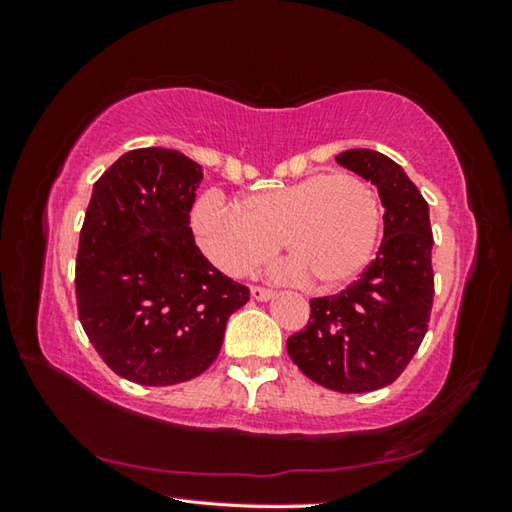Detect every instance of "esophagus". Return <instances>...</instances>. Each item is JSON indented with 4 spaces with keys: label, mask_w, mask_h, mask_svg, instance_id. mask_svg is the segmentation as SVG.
Wrapping results in <instances>:
<instances>
[{
    "label": "esophagus",
    "mask_w": 512,
    "mask_h": 512,
    "mask_svg": "<svg viewBox=\"0 0 512 512\" xmlns=\"http://www.w3.org/2000/svg\"><path fill=\"white\" fill-rule=\"evenodd\" d=\"M250 296H253L259 302H266V300L275 298V291L273 289H264V287H250Z\"/></svg>",
    "instance_id": "34e87169"
}]
</instances>
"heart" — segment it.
<instances>
[{"instance_id": "1", "label": "heart", "mask_w": 512, "mask_h": 512, "mask_svg": "<svg viewBox=\"0 0 512 512\" xmlns=\"http://www.w3.org/2000/svg\"><path fill=\"white\" fill-rule=\"evenodd\" d=\"M379 223V198L357 173H311L250 192L239 205L207 192L192 207L198 246L223 273H253L280 239L291 271L320 289L348 284L366 268Z\"/></svg>"}]
</instances>
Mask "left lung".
<instances>
[{"label":"left lung","mask_w":512,"mask_h":512,"mask_svg":"<svg viewBox=\"0 0 512 512\" xmlns=\"http://www.w3.org/2000/svg\"><path fill=\"white\" fill-rule=\"evenodd\" d=\"M336 162L377 187L384 241L357 282L309 302V323L289 336L287 350L329 391L368 393L393 384L427 334L433 305L429 205L384 153L350 149Z\"/></svg>","instance_id":"1"}]
</instances>
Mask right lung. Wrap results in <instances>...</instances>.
Here are the masks:
<instances>
[{
    "instance_id": "add662e5",
    "label": "right lung",
    "mask_w": 512,
    "mask_h": 512,
    "mask_svg": "<svg viewBox=\"0 0 512 512\" xmlns=\"http://www.w3.org/2000/svg\"><path fill=\"white\" fill-rule=\"evenodd\" d=\"M201 164L173 149L121 155L94 183L76 253V305L119 377L171 386L219 357L250 291L207 262L189 228Z\"/></svg>"
}]
</instances>
